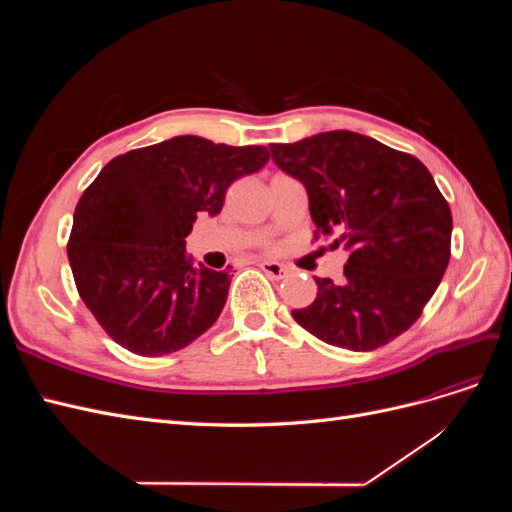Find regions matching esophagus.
Masks as SVG:
<instances>
[{"mask_svg": "<svg viewBox=\"0 0 512 512\" xmlns=\"http://www.w3.org/2000/svg\"><path fill=\"white\" fill-rule=\"evenodd\" d=\"M262 271H265L271 280H286V277L290 275V269L288 267H284V265H280V262H273V260H265V262H260L258 265Z\"/></svg>", "mask_w": 512, "mask_h": 512, "instance_id": "esophagus-1", "label": "esophagus"}]
</instances>
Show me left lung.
Wrapping results in <instances>:
<instances>
[{
	"mask_svg": "<svg viewBox=\"0 0 512 512\" xmlns=\"http://www.w3.org/2000/svg\"><path fill=\"white\" fill-rule=\"evenodd\" d=\"M299 179L309 215L350 252L344 280L316 277L312 305L292 309L305 331L331 346L376 350L423 314L451 258V207L427 166L374 138L333 130L269 145Z\"/></svg>",
	"mask_w": 512,
	"mask_h": 512,
	"instance_id": "1",
	"label": "left lung"
}]
</instances>
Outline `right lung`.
<instances>
[{"label":"right lung","mask_w":512,"mask_h":512,"mask_svg":"<svg viewBox=\"0 0 512 512\" xmlns=\"http://www.w3.org/2000/svg\"><path fill=\"white\" fill-rule=\"evenodd\" d=\"M267 162V147L185 134L132 149L100 170L76 205L68 260L83 303L113 342L162 356L211 329L230 277L196 267L185 237L200 213L222 211L232 181Z\"/></svg>","instance_id":"obj_1"}]
</instances>
